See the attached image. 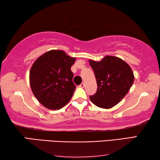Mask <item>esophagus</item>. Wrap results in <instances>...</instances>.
Instances as JSON below:
<instances>
[{
	"instance_id": "34e87169",
	"label": "esophagus",
	"mask_w": 160,
	"mask_h": 160,
	"mask_svg": "<svg viewBox=\"0 0 160 160\" xmlns=\"http://www.w3.org/2000/svg\"><path fill=\"white\" fill-rule=\"evenodd\" d=\"M79 86L80 87V88H84V87H85V83H84V82L81 83Z\"/></svg>"
}]
</instances>
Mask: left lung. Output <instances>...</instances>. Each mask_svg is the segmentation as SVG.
I'll return each instance as SVG.
<instances>
[{
	"instance_id": "8db88e82",
	"label": "left lung",
	"mask_w": 160,
	"mask_h": 160,
	"mask_svg": "<svg viewBox=\"0 0 160 160\" xmlns=\"http://www.w3.org/2000/svg\"><path fill=\"white\" fill-rule=\"evenodd\" d=\"M97 90L90 97L94 105L110 109L121 101L133 83L134 75L128 64L116 56H107L101 61L90 60Z\"/></svg>"
}]
</instances>
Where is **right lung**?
Instances as JSON below:
<instances>
[{
    "instance_id": "obj_1",
    "label": "right lung",
    "mask_w": 160,
    "mask_h": 160,
    "mask_svg": "<svg viewBox=\"0 0 160 160\" xmlns=\"http://www.w3.org/2000/svg\"><path fill=\"white\" fill-rule=\"evenodd\" d=\"M75 58L61 50H51L39 56L29 72V83L34 95L47 109L64 107L75 90L70 68Z\"/></svg>"
}]
</instances>
